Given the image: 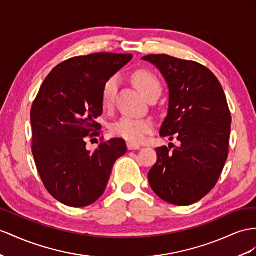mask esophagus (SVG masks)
Wrapping results in <instances>:
<instances>
[{
	"instance_id": "obj_1",
	"label": "esophagus",
	"mask_w": 256,
	"mask_h": 256,
	"mask_svg": "<svg viewBox=\"0 0 256 256\" xmlns=\"http://www.w3.org/2000/svg\"><path fill=\"white\" fill-rule=\"evenodd\" d=\"M128 150H138V149H140V146L138 145V144L128 142Z\"/></svg>"
}]
</instances>
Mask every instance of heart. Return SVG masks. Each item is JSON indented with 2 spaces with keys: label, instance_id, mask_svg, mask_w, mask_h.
<instances>
[{
  "label": "heart",
  "instance_id": "b5f03b06",
  "mask_svg": "<svg viewBox=\"0 0 256 256\" xmlns=\"http://www.w3.org/2000/svg\"><path fill=\"white\" fill-rule=\"evenodd\" d=\"M132 81L135 86L146 98L154 93H160L161 85L158 78L152 72L147 70H137L132 76ZM116 78H111L104 85L102 93V106L104 110H109L112 107L114 98L116 90ZM152 130V123L147 119H132V118H122L116 121L111 133L118 137L126 140L130 142H142L147 134Z\"/></svg>",
  "mask_w": 256,
  "mask_h": 256
}]
</instances>
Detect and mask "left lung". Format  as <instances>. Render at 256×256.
Wrapping results in <instances>:
<instances>
[{"instance_id":"obj_1","label":"left lung","mask_w":256,"mask_h":256,"mask_svg":"<svg viewBox=\"0 0 256 256\" xmlns=\"http://www.w3.org/2000/svg\"><path fill=\"white\" fill-rule=\"evenodd\" d=\"M168 84V108L160 135L174 134L173 152L156 149L148 180L154 194L175 206L201 200L218 182L228 156L232 116L222 85L212 71L196 62L168 55H147Z\"/></svg>"}]
</instances>
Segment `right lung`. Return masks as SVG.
<instances>
[{
  "instance_id": "1",
  "label": "right lung",
  "mask_w": 256,
  "mask_h": 256,
  "mask_svg": "<svg viewBox=\"0 0 256 256\" xmlns=\"http://www.w3.org/2000/svg\"><path fill=\"white\" fill-rule=\"evenodd\" d=\"M130 54L96 53L70 58L50 71L31 108L32 154L48 192L72 208L94 203L107 187L114 162L126 154L122 138L86 149L100 126L102 93ZM95 132L90 136L98 135Z\"/></svg>"
}]
</instances>
